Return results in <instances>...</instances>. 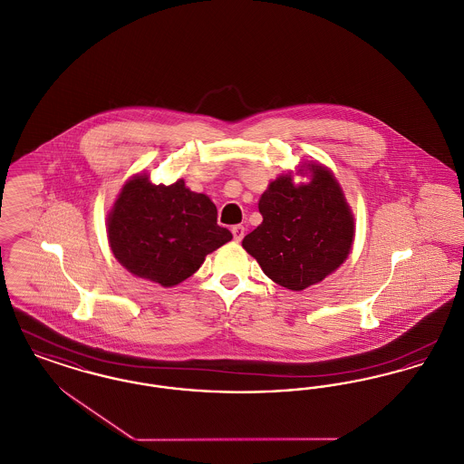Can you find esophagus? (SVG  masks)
Listing matches in <instances>:
<instances>
[{
  "mask_svg": "<svg viewBox=\"0 0 464 464\" xmlns=\"http://www.w3.org/2000/svg\"><path fill=\"white\" fill-rule=\"evenodd\" d=\"M231 233H233V238L237 240V242H242L243 237H245V227L243 226H233L231 227Z\"/></svg>",
  "mask_w": 464,
  "mask_h": 464,
  "instance_id": "1",
  "label": "esophagus"
}]
</instances>
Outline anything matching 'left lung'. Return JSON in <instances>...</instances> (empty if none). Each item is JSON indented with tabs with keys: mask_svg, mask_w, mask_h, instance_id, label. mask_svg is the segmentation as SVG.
<instances>
[{
	"mask_svg": "<svg viewBox=\"0 0 464 464\" xmlns=\"http://www.w3.org/2000/svg\"><path fill=\"white\" fill-rule=\"evenodd\" d=\"M294 184L288 172L269 182L259 199L263 222L243 238V248L266 276L290 290L320 284L343 265L352 250L354 218L331 170L304 163Z\"/></svg>",
	"mask_w": 464,
	"mask_h": 464,
	"instance_id": "1",
	"label": "left lung"
}]
</instances>
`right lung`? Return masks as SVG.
Here are the masks:
<instances>
[{
  "label": "right lung",
  "mask_w": 464,
  "mask_h": 464,
  "mask_svg": "<svg viewBox=\"0 0 464 464\" xmlns=\"http://www.w3.org/2000/svg\"><path fill=\"white\" fill-rule=\"evenodd\" d=\"M233 235L218 224V208L179 179L153 184L146 174L125 182L108 216V240L132 275L174 287L203 265L207 254Z\"/></svg>",
  "instance_id": "1"
}]
</instances>
